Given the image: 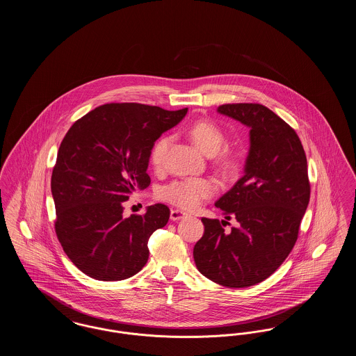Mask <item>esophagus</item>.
<instances>
[{
    "label": "esophagus",
    "instance_id": "esophagus-1",
    "mask_svg": "<svg viewBox=\"0 0 356 356\" xmlns=\"http://www.w3.org/2000/svg\"><path fill=\"white\" fill-rule=\"evenodd\" d=\"M186 216H188V213L180 211V209H172V211H170V220H181V219H184Z\"/></svg>",
    "mask_w": 356,
    "mask_h": 356
}]
</instances>
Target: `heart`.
Here are the masks:
<instances>
[{
  "label": "heart",
  "mask_w": 356,
  "mask_h": 356,
  "mask_svg": "<svg viewBox=\"0 0 356 356\" xmlns=\"http://www.w3.org/2000/svg\"><path fill=\"white\" fill-rule=\"evenodd\" d=\"M189 136L193 143L208 156H213L220 152L225 136L219 127L209 121H197L189 128ZM170 137L163 136L160 137L151 151V163L154 170H160L167 159V152L170 148ZM234 159L227 154H221L219 157V164L222 168L234 167ZM215 193V184L209 179L204 177H192V179H181L164 186L160 192L163 200L173 204L183 209H195L204 200L211 197Z\"/></svg>",
  "instance_id": "heart-1"
}]
</instances>
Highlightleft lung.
<instances>
[{
	"label": "left lung",
	"instance_id": "left-lung-1",
	"mask_svg": "<svg viewBox=\"0 0 356 356\" xmlns=\"http://www.w3.org/2000/svg\"><path fill=\"white\" fill-rule=\"evenodd\" d=\"M218 112L250 128L244 176L215 203L228 221L203 218L193 248L197 270L229 288L254 286L292 251L309 202L307 157L296 132L261 104H224Z\"/></svg>",
	"mask_w": 356,
	"mask_h": 356
}]
</instances>
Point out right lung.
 Listing matches in <instances>:
<instances>
[{
  "label": "right lung",
  "instance_id": "obj_1",
  "mask_svg": "<svg viewBox=\"0 0 356 356\" xmlns=\"http://www.w3.org/2000/svg\"><path fill=\"white\" fill-rule=\"evenodd\" d=\"M188 108L165 111L137 102L97 106L67 132L51 172L54 229L64 252L85 275L124 280L148 261V240L170 220L154 204L124 218V202L151 184L154 141L177 125Z\"/></svg>",
  "mask_w": 356,
  "mask_h": 356
}]
</instances>
